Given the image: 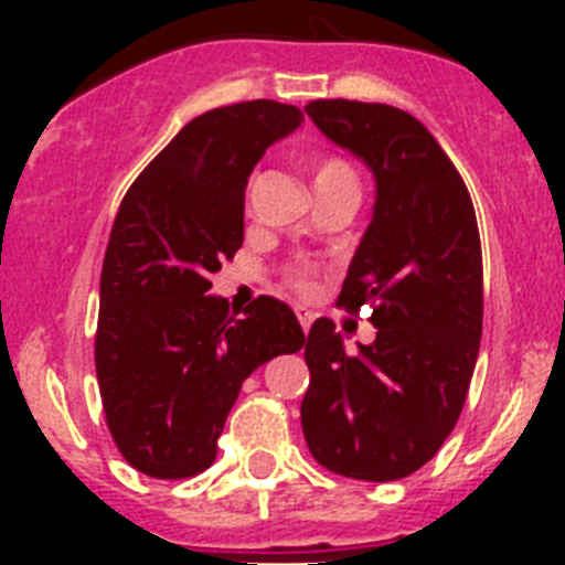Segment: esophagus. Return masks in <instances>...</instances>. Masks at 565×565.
I'll list each match as a JSON object with an SVG mask.
<instances>
[{"mask_svg": "<svg viewBox=\"0 0 565 565\" xmlns=\"http://www.w3.org/2000/svg\"><path fill=\"white\" fill-rule=\"evenodd\" d=\"M297 319H299V326H302V331L308 333V328H311V322H313V313L308 311V308L299 306V308H297Z\"/></svg>", "mask_w": 565, "mask_h": 565, "instance_id": "esophagus-1", "label": "esophagus"}]
</instances>
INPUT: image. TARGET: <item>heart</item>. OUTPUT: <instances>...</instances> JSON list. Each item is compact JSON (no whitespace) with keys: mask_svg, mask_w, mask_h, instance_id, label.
<instances>
[{"mask_svg":"<svg viewBox=\"0 0 565 565\" xmlns=\"http://www.w3.org/2000/svg\"><path fill=\"white\" fill-rule=\"evenodd\" d=\"M311 178H313V186H326V183H359L353 167L348 161H342V158H317V161H311ZM306 277H308L306 268L297 271L299 282H302Z\"/></svg>","mask_w":565,"mask_h":565,"instance_id":"1","label":"heart"}]
</instances>
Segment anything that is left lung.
I'll list each match as a JSON object with an SVG mask.
<instances>
[{
	"label": "left lung",
	"mask_w": 565,
	"mask_h": 565,
	"mask_svg": "<svg viewBox=\"0 0 565 565\" xmlns=\"http://www.w3.org/2000/svg\"><path fill=\"white\" fill-rule=\"evenodd\" d=\"M306 113L376 178L373 221L339 294L344 311L373 308L376 339L348 353L331 319L313 322L302 433L337 476L396 481L436 456L467 402L483 322L476 209L411 113L344 98Z\"/></svg>",
	"instance_id": "1"
}]
</instances>
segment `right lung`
I'll use <instances>...</instances> for the list:
<instances>
[{"label": "right lung", "mask_w": 565, "mask_h": 565, "mask_svg": "<svg viewBox=\"0 0 565 565\" xmlns=\"http://www.w3.org/2000/svg\"><path fill=\"white\" fill-rule=\"evenodd\" d=\"M299 124L297 107L266 98L209 109L138 174L115 214L96 373L115 447L143 476L178 481L212 467L243 382L306 344L286 302L257 297L232 317L209 294L243 246L248 174Z\"/></svg>", "instance_id": "add662e5"}]
</instances>
